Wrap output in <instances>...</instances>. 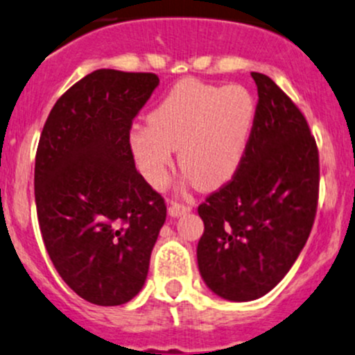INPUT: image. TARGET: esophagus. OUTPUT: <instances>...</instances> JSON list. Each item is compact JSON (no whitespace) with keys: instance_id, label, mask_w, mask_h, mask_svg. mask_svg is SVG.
I'll return each instance as SVG.
<instances>
[{"instance_id":"1","label":"esophagus","mask_w":355,"mask_h":355,"mask_svg":"<svg viewBox=\"0 0 355 355\" xmlns=\"http://www.w3.org/2000/svg\"><path fill=\"white\" fill-rule=\"evenodd\" d=\"M189 209H191V207H189V205L179 203V201H174V200L167 201V211H169L171 216L186 215V213H188Z\"/></svg>"}]
</instances>
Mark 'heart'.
Listing matches in <instances>:
<instances>
[{
    "mask_svg": "<svg viewBox=\"0 0 355 355\" xmlns=\"http://www.w3.org/2000/svg\"><path fill=\"white\" fill-rule=\"evenodd\" d=\"M255 118V101L240 85L213 86L196 79L178 83L148 125L130 133L132 154L142 176L154 188L169 178L174 148L179 167L196 188H222L237 173Z\"/></svg>",
    "mask_w": 355,
    "mask_h": 355,
    "instance_id": "b5f03b06",
    "label": "heart"
}]
</instances>
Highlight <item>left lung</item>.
Segmentation results:
<instances>
[{"instance_id":"left-lung-1","label":"left lung","mask_w":355,"mask_h":355,"mask_svg":"<svg viewBox=\"0 0 355 355\" xmlns=\"http://www.w3.org/2000/svg\"><path fill=\"white\" fill-rule=\"evenodd\" d=\"M259 101L235 176L198 207V266L215 295L252 301L286 276L313 227L318 147L308 121L272 79L252 72Z\"/></svg>"}]
</instances>
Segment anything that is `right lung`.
<instances>
[{"label":"right lung","instance_id":"obj_1","mask_svg":"<svg viewBox=\"0 0 355 355\" xmlns=\"http://www.w3.org/2000/svg\"><path fill=\"white\" fill-rule=\"evenodd\" d=\"M157 86L152 72H91L57 100L37 147L45 249L64 283L100 306L142 289L166 222V201L137 171L130 147L133 118Z\"/></svg>","mask_w":355,"mask_h":355}]
</instances>
